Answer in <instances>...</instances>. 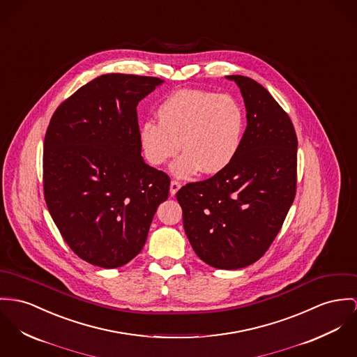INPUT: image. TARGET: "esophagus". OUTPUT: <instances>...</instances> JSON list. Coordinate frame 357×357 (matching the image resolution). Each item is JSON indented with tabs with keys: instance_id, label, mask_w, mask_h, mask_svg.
I'll return each mask as SVG.
<instances>
[{
	"instance_id": "esophagus-1",
	"label": "esophagus",
	"mask_w": 357,
	"mask_h": 357,
	"mask_svg": "<svg viewBox=\"0 0 357 357\" xmlns=\"http://www.w3.org/2000/svg\"><path fill=\"white\" fill-rule=\"evenodd\" d=\"M179 189H181V183L178 181H171V183H169V192H171V195H175Z\"/></svg>"
}]
</instances>
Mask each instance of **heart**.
<instances>
[{
  "label": "heart",
  "mask_w": 357,
  "mask_h": 357,
  "mask_svg": "<svg viewBox=\"0 0 357 357\" xmlns=\"http://www.w3.org/2000/svg\"><path fill=\"white\" fill-rule=\"evenodd\" d=\"M159 123L146 121L139 126V145L151 165H163L179 149L185 153L171 165L182 179L198 171L215 175L232 163L239 152L245 114L227 93L202 89H181L160 103Z\"/></svg>",
  "instance_id": "obj_1"
}]
</instances>
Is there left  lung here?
<instances>
[{"label":"left lung","mask_w":357,"mask_h":357,"mask_svg":"<svg viewBox=\"0 0 357 357\" xmlns=\"http://www.w3.org/2000/svg\"><path fill=\"white\" fill-rule=\"evenodd\" d=\"M246 106L238 155L224 171L176 192L195 254L218 269L258 261L275 241L296 194L298 138L266 88L232 75Z\"/></svg>","instance_id":"8db88e82"}]
</instances>
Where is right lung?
<instances>
[{
  "instance_id": "1",
  "label": "right lung",
  "mask_w": 357,
  "mask_h": 357,
  "mask_svg": "<svg viewBox=\"0 0 357 357\" xmlns=\"http://www.w3.org/2000/svg\"><path fill=\"white\" fill-rule=\"evenodd\" d=\"M162 79L110 73L82 85L55 110L43 145V192L69 247L105 269L145 245L169 178L141 156L137 106Z\"/></svg>"
}]
</instances>
